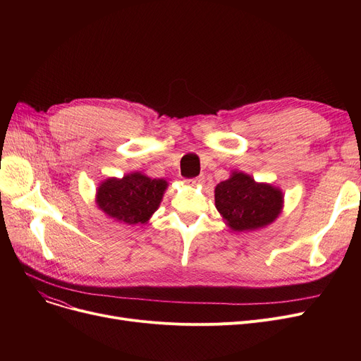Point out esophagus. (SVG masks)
<instances>
[{"mask_svg": "<svg viewBox=\"0 0 361 361\" xmlns=\"http://www.w3.org/2000/svg\"><path fill=\"white\" fill-rule=\"evenodd\" d=\"M202 183H203V177H202V176H199V177H196V178H192V180H187V184L192 185V187H197V185H200Z\"/></svg>", "mask_w": 361, "mask_h": 361, "instance_id": "1", "label": "esophagus"}]
</instances>
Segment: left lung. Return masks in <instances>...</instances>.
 Here are the masks:
<instances>
[{"instance_id":"left-lung-1","label":"left lung","mask_w":361,"mask_h":361,"mask_svg":"<svg viewBox=\"0 0 361 361\" xmlns=\"http://www.w3.org/2000/svg\"><path fill=\"white\" fill-rule=\"evenodd\" d=\"M215 206L235 233L256 231L275 222L283 209V193L269 183H257L243 171L215 187Z\"/></svg>"}]
</instances>
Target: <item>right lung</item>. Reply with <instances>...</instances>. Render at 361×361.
I'll return each instance as SVG.
<instances>
[{"label": "right lung", "mask_w": 361, "mask_h": 361, "mask_svg": "<svg viewBox=\"0 0 361 361\" xmlns=\"http://www.w3.org/2000/svg\"><path fill=\"white\" fill-rule=\"evenodd\" d=\"M166 187V180L150 178L136 171L123 178L104 180L97 188L94 203L109 219L118 224H146L158 211Z\"/></svg>", "instance_id": "add662e5"}]
</instances>
